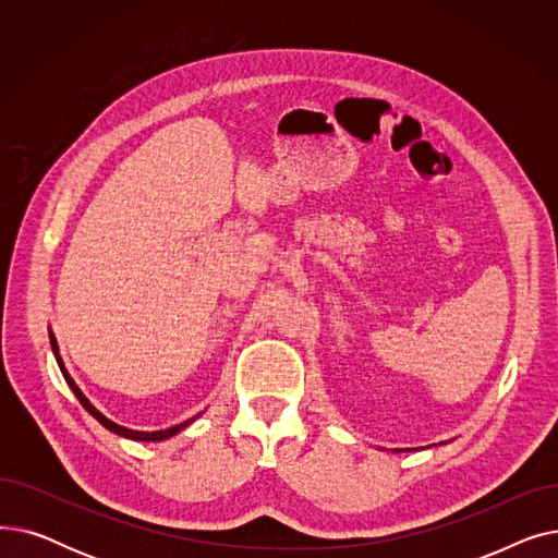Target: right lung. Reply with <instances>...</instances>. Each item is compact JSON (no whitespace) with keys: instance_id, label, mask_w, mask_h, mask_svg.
Wrapping results in <instances>:
<instances>
[{"instance_id":"add662e5","label":"right lung","mask_w":558,"mask_h":558,"mask_svg":"<svg viewBox=\"0 0 558 558\" xmlns=\"http://www.w3.org/2000/svg\"><path fill=\"white\" fill-rule=\"evenodd\" d=\"M49 339H51V350H53V355H56V362H58V366H61V371H63V377H65V383L70 385V389L74 391V396L78 398V402L83 404V409L87 414H93L106 429H110V432H114V434H120V436H126V438H133V441H165V438H169V436H173L175 432H181L183 427H187L194 418H190V421H185V423H181V425H173V427H169V429H160V432H135V429H126V427H122V425H117V423H112V421H108L101 412H97V409L90 404V400H87L83 393H81V389L74 385V379L70 377V373L65 371V366H63V360L58 357V345H56V339H53V335H49Z\"/></svg>"}]
</instances>
